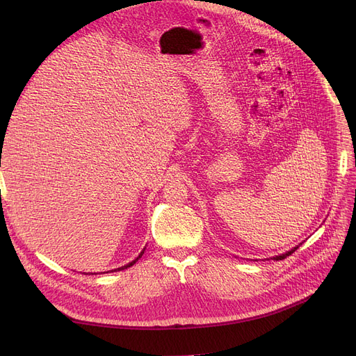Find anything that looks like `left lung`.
<instances>
[{"instance_id": "1", "label": "left lung", "mask_w": 356, "mask_h": 356, "mask_svg": "<svg viewBox=\"0 0 356 356\" xmlns=\"http://www.w3.org/2000/svg\"><path fill=\"white\" fill-rule=\"evenodd\" d=\"M297 248H298V246H296V248H294V250H291V251H288L286 254H282V255H277V257H273V260H284V258H286V257H289L291 254H293V252H294V251L297 250Z\"/></svg>"}]
</instances>
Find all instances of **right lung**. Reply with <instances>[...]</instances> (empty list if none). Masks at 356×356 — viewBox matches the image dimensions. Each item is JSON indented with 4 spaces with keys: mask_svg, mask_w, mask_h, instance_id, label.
<instances>
[{
    "mask_svg": "<svg viewBox=\"0 0 356 356\" xmlns=\"http://www.w3.org/2000/svg\"><path fill=\"white\" fill-rule=\"evenodd\" d=\"M143 254H144V251H143L141 254H139V255H138V257L135 258V260H134L132 263H129V264H126V266H123V267H118V268H117V270H124V268H127V267H131V266H134V264H135V263H136V261L139 260V258H141V257H143Z\"/></svg>",
    "mask_w": 356,
    "mask_h": 356,
    "instance_id": "add662e5",
    "label": "right lung"
}]
</instances>
